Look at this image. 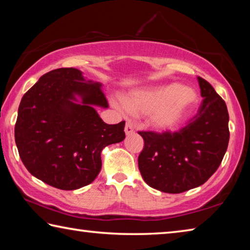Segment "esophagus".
<instances>
[{
    "mask_svg": "<svg viewBox=\"0 0 250 250\" xmlns=\"http://www.w3.org/2000/svg\"><path fill=\"white\" fill-rule=\"evenodd\" d=\"M125 132L126 135H131L132 133H134V129L131 124H126L125 126Z\"/></svg>",
    "mask_w": 250,
    "mask_h": 250,
    "instance_id": "1",
    "label": "esophagus"
}]
</instances>
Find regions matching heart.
<instances>
[{"label": "heart", "mask_w": 250, "mask_h": 250, "mask_svg": "<svg viewBox=\"0 0 250 250\" xmlns=\"http://www.w3.org/2000/svg\"><path fill=\"white\" fill-rule=\"evenodd\" d=\"M198 103V94L193 87L180 83L140 87L130 90L125 99H112L120 112L147 116V124L159 132H170L180 128Z\"/></svg>", "instance_id": "obj_1"}]
</instances>
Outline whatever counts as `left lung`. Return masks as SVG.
<instances>
[{"label": "left lung", "instance_id": "left-lung-1", "mask_svg": "<svg viewBox=\"0 0 250 250\" xmlns=\"http://www.w3.org/2000/svg\"><path fill=\"white\" fill-rule=\"evenodd\" d=\"M203 100L196 119L175 133L140 132L145 147L138 166L152 188L177 194L204 184L226 153L229 130L225 101L211 84L197 77Z\"/></svg>", "mask_w": 250, "mask_h": 250}]
</instances>
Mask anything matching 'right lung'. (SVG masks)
Returning <instances> with one entry per match:
<instances>
[{
  "mask_svg": "<svg viewBox=\"0 0 250 250\" xmlns=\"http://www.w3.org/2000/svg\"><path fill=\"white\" fill-rule=\"evenodd\" d=\"M103 83L76 68L42 76L21 100L15 143L25 167L53 188L73 191L98 176L101 152L125 140V121L107 125L97 108H108Z\"/></svg>",
  "mask_w": 250,
  "mask_h": 250,
  "instance_id": "add662e5",
  "label": "right lung"
}]
</instances>
